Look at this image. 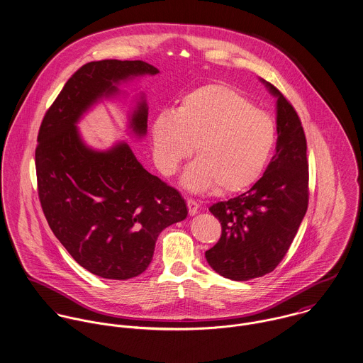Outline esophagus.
<instances>
[{
    "label": "esophagus",
    "instance_id": "34e87169",
    "mask_svg": "<svg viewBox=\"0 0 363 363\" xmlns=\"http://www.w3.org/2000/svg\"><path fill=\"white\" fill-rule=\"evenodd\" d=\"M186 206H188V210H189L191 216H195L199 211V203L194 201V199H188L186 201Z\"/></svg>",
    "mask_w": 363,
    "mask_h": 363
}]
</instances>
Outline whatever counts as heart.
<instances>
[{
	"label": "heart",
	"instance_id": "heart-1",
	"mask_svg": "<svg viewBox=\"0 0 363 363\" xmlns=\"http://www.w3.org/2000/svg\"><path fill=\"white\" fill-rule=\"evenodd\" d=\"M155 159L171 175L195 155L182 185L203 192H240L263 174L276 145V123L234 87L210 83L185 94L175 111H162L150 126Z\"/></svg>",
	"mask_w": 363,
	"mask_h": 363
}]
</instances>
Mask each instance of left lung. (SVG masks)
I'll list each match as a JSON object with an SVG mask.
<instances>
[{"instance_id": "obj_1", "label": "left lung", "mask_w": 363, "mask_h": 363, "mask_svg": "<svg viewBox=\"0 0 363 363\" xmlns=\"http://www.w3.org/2000/svg\"><path fill=\"white\" fill-rule=\"evenodd\" d=\"M277 97L276 155L263 177L245 194L210 206L221 237L204 256L220 276L247 281L273 272L288 252L306 214L309 164L306 138L292 104L272 83Z\"/></svg>"}]
</instances>
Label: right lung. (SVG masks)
<instances>
[{
  "label": "right lung",
  "instance_id": "1",
  "mask_svg": "<svg viewBox=\"0 0 363 363\" xmlns=\"http://www.w3.org/2000/svg\"><path fill=\"white\" fill-rule=\"evenodd\" d=\"M159 69L143 61L103 60L81 67L41 121L36 147L38 191L47 223L87 272L128 280L150 264L157 237L188 216L177 189L147 172L122 142L99 152L82 140L77 122L120 82ZM136 136L147 129L142 100L130 117Z\"/></svg>",
  "mask_w": 363,
  "mask_h": 363
}]
</instances>
